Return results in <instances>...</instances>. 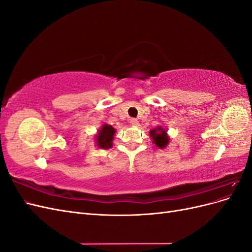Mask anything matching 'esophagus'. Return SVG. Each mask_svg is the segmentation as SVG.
I'll list each match as a JSON object with an SVG mask.
<instances>
[{
  "label": "esophagus",
  "mask_w": 252,
  "mask_h": 252,
  "mask_svg": "<svg viewBox=\"0 0 252 252\" xmlns=\"http://www.w3.org/2000/svg\"><path fill=\"white\" fill-rule=\"evenodd\" d=\"M130 123L132 126H139V121L136 119H131L130 120Z\"/></svg>",
  "instance_id": "obj_1"
}]
</instances>
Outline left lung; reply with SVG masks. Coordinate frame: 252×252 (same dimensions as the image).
Instances as JSON below:
<instances>
[{
  "instance_id": "8db88e82",
  "label": "left lung",
  "mask_w": 252,
  "mask_h": 252,
  "mask_svg": "<svg viewBox=\"0 0 252 252\" xmlns=\"http://www.w3.org/2000/svg\"><path fill=\"white\" fill-rule=\"evenodd\" d=\"M149 135L156 146L159 149H164L169 144L170 136L167 133V129L163 128L162 126H157L156 128H152L149 131Z\"/></svg>"
}]
</instances>
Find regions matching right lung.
<instances>
[{
    "label": "right lung",
    "instance_id": "1",
    "mask_svg": "<svg viewBox=\"0 0 252 252\" xmlns=\"http://www.w3.org/2000/svg\"><path fill=\"white\" fill-rule=\"evenodd\" d=\"M117 130L109 124H103L94 135V143L97 148L109 149L112 147V142Z\"/></svg>",
    "mask_w": 252,
    "mask_h": 252
}]
</instances>
